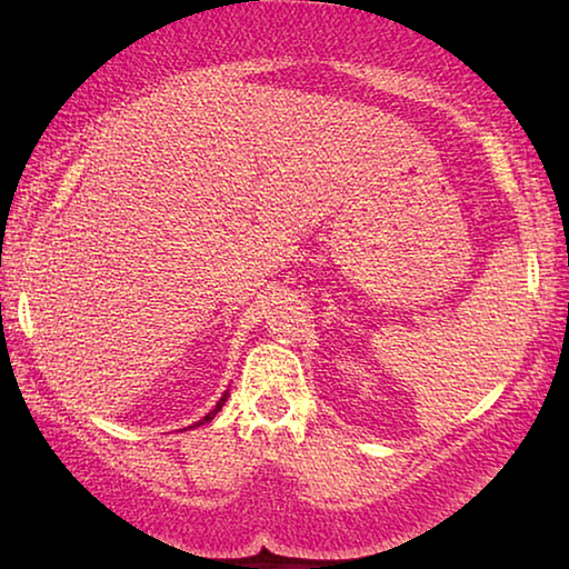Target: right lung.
<instances>
[{
  "mask_svg": "<svg viewBox=\"0 0 569 569\" xmlns=\"http://www.w3.org/2000/svg\"><path fill=\"white\" fill-rule=\"evenodd\" d=\"M226 398H228V395H223V398H220V400H218V406H216V408H212V410H210V413H208V416H204L200 423H194V426H202V423H208V421H212V418H216V413H218V410H220V408H223V402H226Z\"/></svg>",
  "mask_w": 569,
  "mask_h": 569,
  "instance_id": "1",
  "label": "right lung"
}]
</instances>
